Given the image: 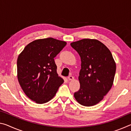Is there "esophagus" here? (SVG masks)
Returning a JSON list of instances; mask_svg holds the SVG:
<instances>
[{
    "instance_id": "1",
    "label": "esophagus",
    "mask_w": 131,
    "mask_h": 131,
    "mask_svg": "<svg viewBox=\"0 0 131 131\" xmlns=\"http://www.w3.org/2000/svg\"><path fill=\"white\" fill-rule=\"evenodd\" d=\"M68 79L69 80H73L74 77H73L72 76H69L68 77Z\"/></svg>"
}]
</instances>
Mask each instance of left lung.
Segmentation results:
<instances>
[{"instance_id": "left-lung-1", "label": "left lung", "mask_w": 131, "mask_h": 131, "mask_svg": "<svg viewBox=\"0 0 131 131\" xmlns=\"http://www.w3.org/2000/svg\"><path fill=\"white\" fill-rule=\"evenodd\" d=\"M81 58L80 87L74 94L80 105L92 106L102 100L113 84L116 62L109 49L96 39H84L70 43Z\"/></svg>"}]
</instances>
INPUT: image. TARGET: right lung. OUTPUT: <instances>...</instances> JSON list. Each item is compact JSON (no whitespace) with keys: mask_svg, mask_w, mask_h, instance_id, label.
<instances>
[{"mask_svg":"<svg viewBox=\"0 0 131 131\" xmlns=\"http://www.w3.org/2000/svg\"><path fill=\"white\" fill-rule=\"evenodd\" d=\"M66 42L52 37L29 43L17 59V77L25 95L36 103L48 102L63 83L57 72L54 58Z\"/></svg>","mask_w":131,"mask_h":131,"instance_id":"1","label":"right lung"}]
</instances>
